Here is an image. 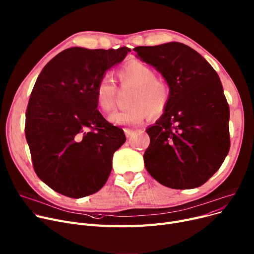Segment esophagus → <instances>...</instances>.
<instances>
[{
	"mask_svg": "<svg viewBox=\"0 0 254 254\" xmlns=\"http://www.w3.org/2000/svg\"><path fill=\"white\" fill-rule=\"evenodd\" d=\"M124 132H125V134H126V136L127 137H131L133 134H134V131L133 130H131V129H124Z\"/></svg>",
	"mask_w": 254,
	"mask_h": 254,
	"instance_id": "34e87169",
	"label": "esophagus"
}]
</instances>
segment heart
Here are the masks:
<instances>
[{
    "instance_id": "obj_1",
    "label": "heart",
    "mask_w": 254,
    "mask_h": 254,
    "mask_svg": "<svg viewBox=\"0 0 254 254\" xmlns=\"http://www.w3.org/2000/svg\"><path fill=\"white\" fill-rule=\"evenodd\" d=\"M118 80L122 86L133 87L129 99L130 108L113 112L108 120L115 126L140 124L144 117L159 118L167 110L171 91L169 85L157 78L156 71L139 61L126 64L118 71ZM117 87L108 79H101L95 87L94 96L97 107L109 113L115 106Z\"/></svg>"
}]
</instances>
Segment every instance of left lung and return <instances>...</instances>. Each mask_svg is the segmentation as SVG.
Wrapping results in <instances>:
<instances>
[{"label": "left lung", "instance_id": "1", "mask_svg": "<svg viewBox=\"0 0 254 254\" xmlns=\"http://www.w3.org/2000/svg\"><path fill=\"white\" fill-rule=\"evenodd\" d=\"M170 87L169 106L146 128L144 166L161 185L188 190L204 185L230 151V108L217 72L197 51L178 42L138 46Z\"/></svg>", "mask_w": 254, "mask_h": 254}]
</instances>
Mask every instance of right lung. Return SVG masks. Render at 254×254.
Wrapping results in <instances>:
<instances>
[{"label": "right lung", "mask_w": 254, "mask_h": 254, "mask_svg": "<svg viewBox=\"0 0 254 254\" xmlns=\"http://www.w3.org/2000/svg\"><path fill=\"white\" fill-rule=\"evenodd\" d=\"M130 51L68 48L53 57L36 81L25 138L37 175L64 196L92 195L108 181L114 153L126 136L98 112L94 91L107 70Z\"/></svg>", "instance_id": "right-lung-1"}]
</instances>
